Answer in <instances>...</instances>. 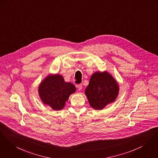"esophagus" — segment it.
Returning <instances> with one entry per match:
<instances>
[{
  "mask_svg": "<svg viewBox=\"0 0 158 158\" xmlns=\"http://www.w3.org/2000/svg\"><path fill=\"white\" fill-rule=\"evenodd\" d=\"M77 87L79 91H81L82 89V84H79V85H77Z\"/></svg>",
  "mask_w": 158,
  "mask_h": 158,
  "instance_id": "esophagus-1",
  "label": "esophagus"
}]
</instances>
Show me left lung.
<instances>
[{
  "label": "left lung",
  "instance_id": "8db88e82",
  "mask_svg": "<svg viewBox=\"0 0 158 158\" xmlns=\"http://www.w3.org/2000/svg\"><path fill=\"white\" fill-rule=\"evenodd\" d=\"M119 90L118 84L110 73L96 72L92 74L85 93L90 106L102 110L115 102Z\"/></svg>",
  "mask_w": 158,
  "mask_h": 158
}]
</instances>
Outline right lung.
Returning <instances> with one entry per match:
<instances>
[{"label":"right lung","mask_w":158,"mask_h":158,"mask_svg":"<svg viewBox=\"0 0 158 158\" xmlns=\"http://www.w3.org/2000/svg\"><path fill=\"white\" fill-rule=\"evenodd\" d=\"M38 94L44 105L54 110L63 109L70 96L76 91L71 82H66L59 74H50L40 84Z\"/></svg>","instance_id":"add662e5"}]
</instances>
